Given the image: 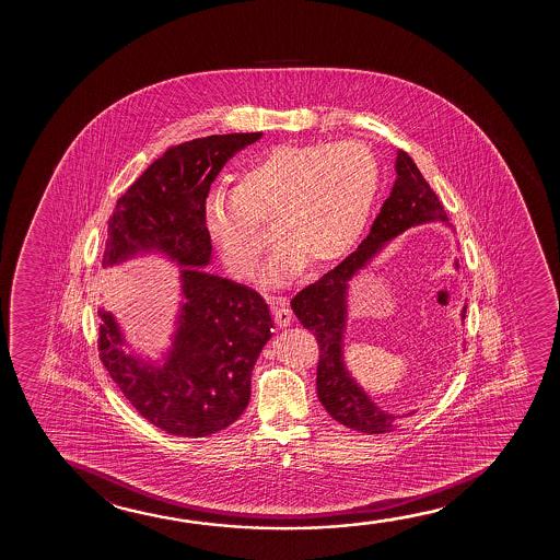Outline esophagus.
Here are the masks:
<instances>
[{
  "label": "esophagus",
  "mask_w": 560,
  "mask_h": 560,
  "mask_svg": "<svg viewBox=\"0 0 560 560\" xmlns=\"http://www.w3.org/2000/svg\"><path fill=\"white\" fill-rule=\"evenodd\" d=\"M271 314H273V319H276L279 327L291 325L292 312L291 307L284 306V299H273V302H271Z\"/></svg>",
  "instance_id": "1"
}]
</instances>
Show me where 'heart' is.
I'll list each match as a JSON object with an SVG mask.
<instances>
[{
    "label": "heart",
    "mask_w": 560,
    "mask_h": 560,
    "mask_svg": "<svg viewBox=\"0 0 560 560\" xmlns=\"http://www.w3.org/2000/svg\"><path fill=\"white\" fill-rule=\"evenodd\" d=\"M381 184V164L360 141L283 145L254 159L238 174L235 191L212 192L207 228L228 268L253 273L269 243L276 260L266 281L283 283L307 260H337L360 237Z\"/></svg>",
    "instance_id": "obj_1"
}]
</instances>
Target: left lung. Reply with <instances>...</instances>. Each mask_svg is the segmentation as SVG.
<instances>
[{
  "mask_svg": "<svg viewBox=\"0 0 560 560\" xmlns=\"http://www.w3.org/2000/svg\"><path fill=\"white\" fill-rule=\"evenodd\" d=\"M396 184L390 197L384 200L381 212L371 225L368 237L348 254L337 268L327 271L315 283L292 299L291 306L300 323L314 332L319 346L317 361V396L327 413L348 429L363 434H384L394 429V415L384 413L361 390L342 361V337L346 323V289L361 268L399 233L442 220L447 222L444 207L436 192L430 189L417 164L406 151H398L396 159ZM467 306L460 317L465 319Z\"/></svg>",
  "mask_w": 560,
  "mask_h": 560,
  "instance_id": "obj_1",
  "label": "left lung"
}]
</instances>
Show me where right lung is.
Segmentation results:
<instances>
[{
	"instance_id": "right-lung-1",
	"label": "right lung",
	"mask_w": 560,
	"mask_h": 560,
	"mask_svg": "<svg viewBox=\"0 0 560 560\" xmlns=\"http://www.w3.org/2000/svg\"><path fill=\"white\" fill-rule=\"evenodd\" d=\"M261 131L225 133L170 147L116 200L103 269L156 248L182 269L184 306L174 348L159 365L124 353L122 332L100 310L97 350L110 378L143 419L182 438L210 436L237 421L250 399V375L271 337L258 292L202 271L212 254L207 228L210 185L233 154Z\"/></svg>"
}]
</instances>
